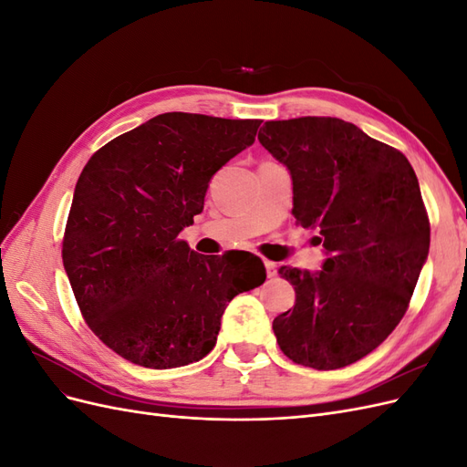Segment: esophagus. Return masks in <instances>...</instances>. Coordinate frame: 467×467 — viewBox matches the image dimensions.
<instances>
[{
    "label": "esophagus",
    "instance_id": "obj_1",
    "mask_svg": "<svg viewBox=\"0 0 467 467\" xmlns=\"http://www.w3.org/2000/svg\"><path fill=\"white\" fill-rule=\"evenodd\" d=\"M265 268H266V275H268V276H275L278 265L273 263V261H265Z\"/></svg>",
    "mask_w": 467,
    "mask_h": 467
}]
</instances>
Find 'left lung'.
I'll return each mask as SVG.
<instances>
[{"label": "left lung", "instance_id": "left-lung-1", "mask_svg": "<svg viewBox=\"0 0 467 467\" xmlns=\"http://www.w3.org/2000/svg\"><path fill=\"white\" fill-rule=\"evenodd\" d=\"M259 142L292 177V214L316 228L321 271L280 266L296 290L273 329L296 364L337 370L386 341L429 257L431 223L411 163L331 117L268 120Z\"/></svg>", "mask_w": 467, "mask_h": 467}]
</instances>
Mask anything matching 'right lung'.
I'll use <instances>...</instances> for the list:
<instances>
[{"instance_id":"obj_1","label":"right lung","mask_w":467,"mask_h":467,"mask_svg":"<svg viewBox=\"0 0 467 467\" xmlns=\"http://www.w3.org/2000/svg\"><path fill=\"white\" fill-rule=\"evenodd\" d=\"M261 120L163 112L110 140L78 179L62 259L81 316L119 357L153 370L199 362L223 309L261 286L259 257L206 259L179 239L208 182L255 142Z\"/></svg>"}]
</instances>
